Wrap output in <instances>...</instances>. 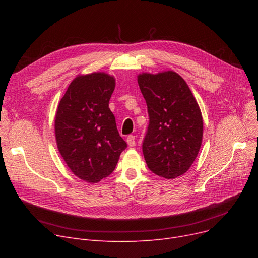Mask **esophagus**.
I'll return each instance as SVG.
<instances>
[{
    "label": "esophagus",
    "instance_id": "34e87169",
    "mask_svg": "<svg viewBox=\"0 0 258 258\" xmlns=\"http://www.w3.org/2000/svg\"><path fill=\"white\" fill-rule=\"evenodd\" d=\"M126 142H127L128 146H131V147L136 145V139H135V136L130 135V136H127V138H126Z\"/></svg>",
    "mask_w": 258,
    "mask_h": 258
}]
</instances>
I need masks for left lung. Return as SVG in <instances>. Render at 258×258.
Returning <instances> with one entry per match:
<instances>
[{
    "label": "left lung",
    "mask_w": 258,
    "mask_h": 258,
    "mask_svg": "<svg viewBox=\"0 0 258 258\" xmlns=\"http://www.w3.org/2000/svg\"><path fill=\"white\" fill-rule=\"evenodd\" d=\"M138 84L150 117L142 143L147 167L159 177L177 178L192 165L201 148L203 118L199 104L175 72L144 73L138 76Z\"/></svg>",
    "instance_id": "obj_1"
}]
</instances>
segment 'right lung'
<instances>
[{
    "instance_id": "right-lung-1",
    "label": "right lung",
    "mask_w": 258,
    "mask_h": 258,
    "mask_svg": "<svg viewBox=\"0 0 258 258\" xmlns=\"http://www.w3.org/2000/svg\"><path fill=\"white\" fill-rule=\"evenodd\" d=\"M114 89V77L105 73L78 76L57 107L58 151L72 172L90 183L110 175L127 147L108 107Z\"/></svg>"
}]
</instances>
